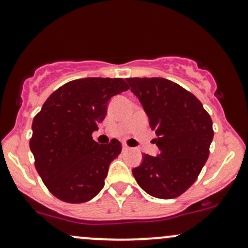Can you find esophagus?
<instances>
[{
	"label": "esophagus",
	"mask_w": 248,
	"mask_h": 248,
	"mask_svg": "<svg viewBox=\"0 0 248 248\" xmlns=\"http://www.w3.org/2000/svg\"><path fill=\"white\" fill-rule=\"evenodd\" d=\"M122 150H124V151H128V150H129V147L127 146L126 144H124V145H122Z\"/></svg>",
	"instance_id": "esophagus-1"
}]
</instances>
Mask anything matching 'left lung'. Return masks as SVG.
I'll use <instances>...</instances> for the list:
<instances>
[{"label": "left lung", "mask_w": 248, "mask_h": 248, "mask_svg": "<svg viewBox=\"0 0 248 248\" xmlns=\"http://www.w3.org/2000/svg\"><path fill=\"white\" fill-rule=\"evenodd\" d=\"M157 138L159 155L145 154L132 169L138 185L150 196L172 199L186 192L209 157L214 138L212 120L198 98L164 78H127Z\"/></svg>", "instance_id": "8db88e82"}]
</instances>
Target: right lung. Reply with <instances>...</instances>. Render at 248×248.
Listing matches in <instances>:
<instances>
[{
  "label": "right lung",
  "instance_id": "1",
  "mask_svg": "<svg viewBox=\"0 0 248 248\" xmlns=\"http://www.w3.org/2000/svg\"><path fill=\"white\" fill-rule=\"evenodd\" d=\"M126 90L121 78L73 80L52 92L34 116L30 140L34 166L60 201L89 202L103 188L121 142L99 145L92 133L106 119L110 98Z\"/></svg>",
  "mask_w": 248,
  "mask_h": 248
}]
</instances>
